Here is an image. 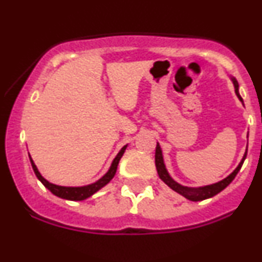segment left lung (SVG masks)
<instances>
[{"instance_id":"1","label":"left lung","mask_w":262,"mask_h":262,"mask_svg":"<svg viewBox=\"0 0 262 262\" xmlns=\"http://www.w3.org/2000/svg\"><path fill=\"white\" fill-rule=\"evenodd\" d=\"M230 80H231V82H233L234 89H235V93H236L237 98L243 102L242 96H240V93H239V83H237L236 79L235 77H230ZM243 104H244V102H243ZM246 154H248V149L245 150V154H244V156H243L242 161H240L239 165L236 166V169L234 170L229 176H227L224 180H222V181H219L217 183L202 186V187H187V186H182V185H180L179 182H176L175 180L170 176V173L167 172V170H166V166H165L164 156H162V150L160 148V145H159V143L156 144V150H155V165H156V170H158L159 177H160L162 181L166 183V185L169 186L171 189H173V191L177 192V193H180L181 196L187 198V200H189V201L198 202V201H203V200H207V198L215 196V194H218L219 192L223 191V189L227 187V186L229 185V183L233 181L234 179H235L236 173L239 172L240 169H242L243 164H244V160L246 159Z\"/></svg>"}]
</instances>
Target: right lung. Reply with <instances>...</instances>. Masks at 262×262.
Segmentation results:
<instances>
[{"label": "right lung", "instance_id": "add662e5", "mask_svg": "<svg viewBox=\"0 0 262 262\" xmlns=\"http://www.w3.org/2000/svg\"><path fill=\"white\" fill-rule=\"evenodd\" d=\"M127 146L128 145H124L121 150H119V152L117 154L116 158H114V160L112 161V165H111L110 170H108L107 172L104 173V175L102 176L100 180H98V181L93 182V183H91V185L79 186V187H69V186L54 185V183L49 182L48 180H45L44 177L40 175V172H39L37 166H35L34 161L32 160L31 155H29V160H31L33 171H34L35 176L38 177L39 181L43 183L45 187L49 189L53 194H55V196H58L60 198H64V200H69V201H83V200H86V198L91 197L93 193H96V192L98 191V189L104 187V186H106L107 183L113 179L114 175H116L118 162H119V160H121L123 154H124Z\"/></svg>", "mask_w": 262, "mask_h": 262}]
</instances>
